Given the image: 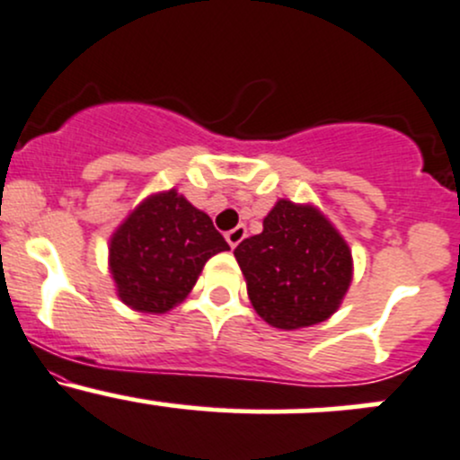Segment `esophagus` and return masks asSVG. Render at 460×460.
I'll list each match as a JSON object with an SVG mask.
<instances>
[{
  "label": "esophagus",
  "mask_w": 460,
  "mask_h": 460,
  "mask_svg": "<svg viewBox=\"0 0 460 460\" xmlns=\"http://www.w3.org/2000/svg\"><path fill=\"white\" fill-rule=\"evenodd\" d=\"M244 235H246V226L244 225H238V226H235V229L226 231L225 238H226V243H229L231 246H238L244 240Z\"/></svg>",
  "instance_id": "1"
}]
</instances>
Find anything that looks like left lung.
<instances>
[{"label": "left lung", "mask_w": 460, "mask_h": 460, "mask_svg": "<svg viewBox=\"0 0 460 460\" xmlns=\"http://www.w3.org/2000/svg\"><path fill=\"white\" fill-rule=\"evenodd\" d=\"M258 315L293 331L323 322L350 287L352 258L335 226L313 207L279 200L262 234L234 251Z\"/></svg>", "instance_id": "1"}]
</instances>
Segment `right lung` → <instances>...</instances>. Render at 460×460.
Segmentation results:
<instances>
[{
	"label": "right lung",
	"mask_w": 460,
	"mask_h": 460,
	"mask_svg": "<svg viewBox=\"0 0 460 460\" xmlns=\"http://www.w3.org/2000/svg\"><path fill=\"white\" fill-rule=\"evenodd\" d=\"M229 251L214 222L176 191L147 198L110 243L119 297L141 313H165L187 297L211 255Z\"/></svg>",
	"instance_id": "obj_1"
}]
</instances>
